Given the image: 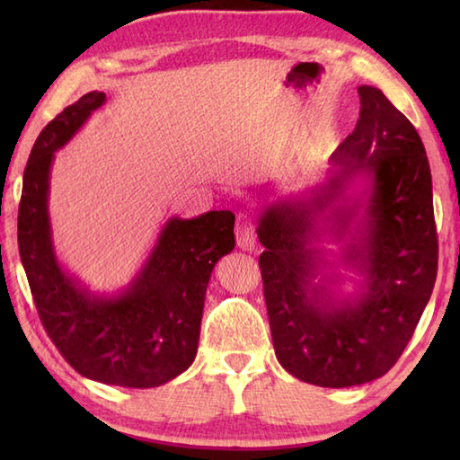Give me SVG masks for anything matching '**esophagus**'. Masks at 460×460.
Here are the masks:
<instances>
[{
	"instance_id": "1",
	"label": "esophagus",
	"mask_w": 460,
	"mask_h": 460,
	"mask_svg": "<svg viewBox=\"0 0 460 460\" xmlns=\"http://www.w3.org/2000/svg\"><path fill=\"white\" fill-rule=\"evenodd\" d=\"M235 237H237V245L243 251H255L257 231H255V225H252V219H251L249 213H239L237 215Z\"/></svg>"
}]
</instances>
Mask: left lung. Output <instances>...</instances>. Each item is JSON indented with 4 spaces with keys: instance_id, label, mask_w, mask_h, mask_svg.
I'll use <instances>...</instances> for the list:
<instances>
[{
    "instance_id": "obj_1",
    "label": "left lung",
    "mask_w": 460,
    "mask_h": 460,
    "mask_svg": "<svg viewBox=\"0 0 460 460\" xmlns=\"http://www.w3.org/2000/svg\"><path fill=\"white\" fill-rule=\"evenodd\" d=\"M358 94V124L332 154L328 180L267 205L257 227L277 358L288 374L320 387L361 385L387 374L437 279L425 146L379 89L361 84ZM358 177L367 188L354 196ZM324 240L344 242L341 260L362 277L351 297H340L337 279L323 272L327 252L315 243Z\"/></svg>"
}]
</instances>
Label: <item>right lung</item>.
I'll return each mask as SVG.
<instances>
[{
    "instance_id": "1",
    "label": "right lung",
    "mask_w": 460,
    "mask_h": 460,
    "mask_svg": "<svg viewBox=\"0 0 460 460\" xmlns=\"http://www.w3.org/2000/svg\"><path fill=\"white\" fill-rule=\"evenodd\" d=\"M104 102V93H86L35 140L17 215L19 255L39 318L68 364L106 385L158 387L198 354L205 290L213 267L235 247V215L208 211L165 221L138 275L116 295H96L68 275L51 237V164Z\"/></svg>"
}]
</instances>
